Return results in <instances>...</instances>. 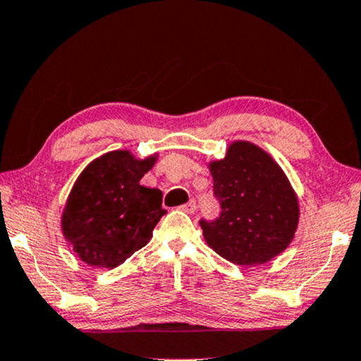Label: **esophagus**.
Wrapping results in <instances>:
<instances>
[{
    "mask_svg": "<svg viewBox=\"0 0 361 361\" xmlns=\"http://www.w3.org/2000/svg\"><path fill=\"white\" fill-rule=\"evenodd\" d=\"M180 209H182V212H185V213H188V214L195 213V209H197V203H195V200H190V202H188V203H185V204H182V207H180Z\"/></svg>",
    "mask_w": 361,
    "mask_h": 361,
    "instance_id": "1",
    "label": "esophagus"
}]
</instances>
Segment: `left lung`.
I'll return each mask as SVG.
<instances>
[{"instance_id": "8db88e82", "label": "left lung", "mask_w": 361, "mask_h": 361, "mask_svg": "<svg viewBox=\"0 0 361 361\" xmlns=\"http://www.w3.org/2000/svg\"><path fill=\"white\" fill-rule=\"evenodd\" d=\"M208 166L221 204L219 218L200 221L208 245L240 266L268 263L284 252L295 235L300 208L281 166L242 140Z\"/></svg>"}]
</instances>
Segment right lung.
<instances>
[{
	"label": "right lung",
	"mask_w": 361,
	"mask_h": 361,
	"mask_svg": "<svg viewBox=\"0 0 361 361\" xmlns=\"http://www.w3.org/2000/svg\"><path fill=\"white\" fill-rule=\"evenodd\" d=\"M157 158L137 159L127 149H116L93 159L77 177L61 229L82 262L113 269L147 245L166 214L161 190L140 185Z\"/></svg>",
	"instance_id": "obj_1"
}]
</instances>
